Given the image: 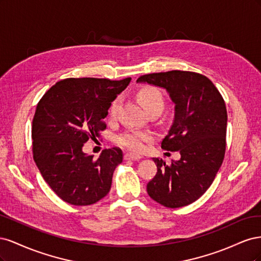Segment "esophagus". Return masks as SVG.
I'll list each match as a JSON object with an SVG mask.
<instances>
[{"label":"esophagus","instance_id":"esophagus-1","mask_svg":"<svg viewBox=\"0 0 261 261\" xmlns=\"http://www.w3.org/2000/svg\"><path fill=\"white\" fill-rule=\"evenodd\" d=\"M141 155L136 154V153H130V152H126L124 153V159L125 160H132V161H136V160H140L141 159Z\"/></svg>","mask_w":261,"mask_h":261}]
</instances>
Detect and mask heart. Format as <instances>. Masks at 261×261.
<instances>
[{
  "label": "heart",
  "mask_w": 261,
  "mask_h": 261,
  "mask_svg": "<svg viewBox=\"0 0 261 261\" xmlns=\"http://www.w3.org/2000/svg\"><path fill=\"white\" fill-rule=\"evenodd\" d=\"M137 99L141 105L144 106L147 112L153 111V110H160L164 107V97L162 92L153 86H145L137 91ZM122 99L116 97L108 110V116L110 120H115L120 111ZM151 140V135L148 132H141L136 129H129L121 134L116 138V144L123 148H126L132 151H140L145 147L147 141Z\"/></svg>",
  "instance_id": "obj_1"
}]
</instances>
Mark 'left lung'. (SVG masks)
<instances>
[{
  "label": "left lung",
  "instance_id": "1",
  "mask_svg": "<svg viewBox=\"0 0 261 261\" xmlns=\"http://www.w3.org/2000/svg\"><path fill=\"white\" fill-rule=\"evenodd\" d=\"M168 91L174 121L161 143L168 151H179L170 165L153 158L156 174L147 184L151 198L167 208L191 204L212 184L224 159L227 113L225 102L212 82L198 73L170 70L140 76Z\"/></svg>",
  "mask_w": 261,
  "mask_h": 261
}]
</instances>
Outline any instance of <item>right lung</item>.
Instances as JSON below:
<instances>
[{"label": "right lung", "mask_w": 261, "mask_h": 261, "mask_svg": "<svg viewBox=\"0 0 261 261\" xmlns=\"http://www.w3.org/2000/svg\"><path fill=\"white\" fill-rule=\"evenodd\" d=\"M132 78H66L38 102L33 120L34 160L42 177L62 200L88 206L108 195L115 168L123 161L120 148L106 149L97 160L83 151L89 139L107 128L110 103Z\"/></svg>", "instance_id": "1"}]
</instances>
